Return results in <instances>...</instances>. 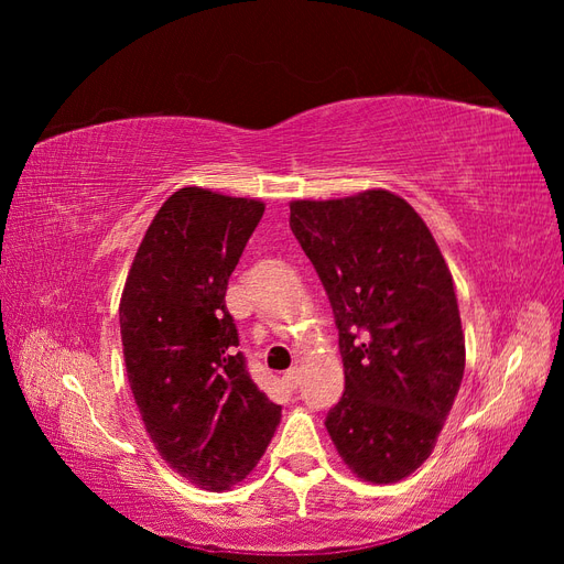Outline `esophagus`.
<instances>
[{
    "instance_id": "34e87169",
    "label": "esophagus",
    "mask_w": 564,
    "mask_h": 564,
    "mask_svg": "<svg viewBox=\"0 0 564 564\" xmlns=\"http://www.w3.org/2000/svg\"><path fill=\"white\" fill-rule=\"evenodd\" d=\"M282 381L286 383V388H292V390H296L299 386H301V369L299 367H292L289 369L284 377H282Z\"/></svg>"
}]
</instances>
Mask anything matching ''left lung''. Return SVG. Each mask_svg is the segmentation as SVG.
I'll list each match as a JSON object with an SVG mask.
<instances>
[{"label": "left lung", "mask_w": 564, "mask_h": 564, "mask_svg": "<svg viewBox=\"0 0 564 564\" xmlns=\"http://www.w3.org/2000/svg\"><path fill=\"white\" fill-rule=\"evenodd\" d=\"M289 212L344 357V398L324 425L357 477L398 482L431 456L464 379L452 272L412 204L388 191L294 199Z\"/></svg>", "instance_id": "left-lung-1"}]
</instances>
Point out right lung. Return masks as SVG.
<instances>
[{
    "label": "right lung",
    "instance_id": "add662e5",
    "mask_svg": "<svg viewBox=\"0 0 564 564\" xmlns=\"http://www.w3.org/2000/svg\"><path fill=\"white\" fill-rule=\"evenodd\" d=\"M265 204L181 187L145 230L119 303L127 377L160 456L224 491L259 464L282 416L249 377L226 308Z\"/></svg>",
    "mask_w": 564,
    "mask_h": 564
}]
</instances>
